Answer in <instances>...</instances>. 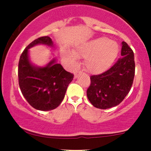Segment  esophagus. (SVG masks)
Masks as SVG:
<instances>
[{"mask_svg":"<svg viewBox=\"0 0 151 151\" xmlns=\"http://www.w3.org/2000/svg\"><path fill=\"white\" fill-rule=\"evenodd\" d=\"M81 73V71L80 70H77V71H75V72H74V78H77L78 74Z\"/></svg>","mask_w":151,"mask_h":151,"instance_id":"34e87169","label":"esophagus"}]
</instances>
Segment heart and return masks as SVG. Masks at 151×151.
Masks as SVG:
<instances>
[{
  "label": "heart",
  "instance_id": "1",
  "mask_svg": "<svg viewBox=\"0 0 151 151\" xmlns=\"http://www.w3.org/2000/svg\"><path fill=\"white\" fill-rule=\"evenodd\" d=\"M119 47L116 41L101 37L78 45L72 52L63 49L62 60L71 67L77 65V59L85 58L84 68L91 74H100L111 66L119 53Z\"/></svg>",
  "mask_w": 151,
  "mask_h": 151
}]
</instances>
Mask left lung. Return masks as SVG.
I'll use <instances>...</instances> for the list:
<instances>
[{
	"label": "left lung",
	"instance_id": "8db88e82",
	"mask_svg": "<svg viewBox=\"0 0 151 151\" xmlns=\"http://www.w3.org/2000/svg\"><path fill=\"white\" fill-rule=\"evenodd\" d=\"M121 58L109 70L90 77L86 91L88 99L96 108L106 109L119 105L132 86L135 75L134 54L126 42H122Z\"/></svg>",
	"mask_w": 151,
	"mask_h": 151
}]
</instances>
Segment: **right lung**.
<instances>
[{
    "label": "right lung",
    "instance_id": "add662e5",
    "mask_svg": "<svg viewBox=\"0 0 151 151\" xmlns=\"http://www.w3.org/2000/svg\"><path fill=\"white\" fill-rule=\"evenodd\" d=\"M37 45L54 47L48 36L37 38L27 46L19 60V86L23 96L34 109L52 110L61 104L74 74L67 72L55 58L45 67L34 65L29 58V49Z\"/></svg>",
    "mask_w": 151,
    "mask_h": 151
}]
</instances>
